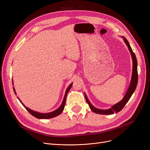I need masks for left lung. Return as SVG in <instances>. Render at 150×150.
<instances>
[{
  "label": "left lung",
  "instance_id": "8db88e82",
  "mask_svg": "<svg viewBox=\"0 0 150 150\" xmlns=\"http://www.w3.org/2000/svg\"><path fill=\"white\" fill-rule=\"evenodd\" d=\"M122 38H123L125 42L128 46V48L130 52V53L132 57V77H131V80L129 87L127 93H126L125 96H124L123 98L120 102H119V103H117L115 105H113L111 108H109L108 109H99L93 106L90 103V101H89L87 96H86V95L84 93L86 100L88 103L90 109L95 113L99 114H103V115H111V114H113L114 112H116V113L119 112L124 108L125 105L127 103V102L130 99L132 95V93H134V92L137 87V81H138L137 58L134 53L133 52L128 41H127V39L123 36H122Z\"/></svg>",
  "mask_w": 150,
  "mask_h": 150
}]
</instances>
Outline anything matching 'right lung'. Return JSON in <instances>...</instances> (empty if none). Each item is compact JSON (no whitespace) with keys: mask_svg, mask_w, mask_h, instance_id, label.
I'll list each match as a JSON object with an SVG mask.
<instances>
[{"mask_svg":"<svg viewBox=\"0 0 150 150\" xmlns=\"http://www.w3.org/2000/svg\"><path fill=\"white\" fill-rule=\"evenodd\" d=\"M72 84H73V83H71L69 85V87L67 88V90L66 91L65 95H64V99H63V101H62V103L61 105L57 109H56V110H55V111H54L53 112H51L39 113V112L34 111H33V110H31V109H29L28 108L26 107L22 103V102L19 99V98H18L19 99V100L20 101V102L22 103V105L23 106H24L25 108V109L27 110V111L30 113V114H31L33 116H34L35 117L37 118V119H51V118H53V117H56V116H58V115L61 114L62 112L63 111V110H64V106H65V105H66V97H67V93L69 92V91L71 87H72ZM13 91L14 92V93L16 94V91H15V89H14V88H13Z\"/></svg>","mask_w":150,"mask_h":150,"instance_id":"1","label":"right lung"}]
</instances>
